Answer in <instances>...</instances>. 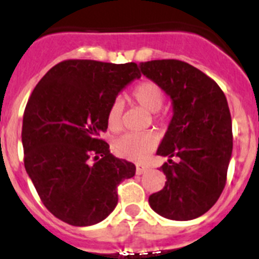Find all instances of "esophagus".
<instances>
[{"label": "esophagus", "mask_w": 259, "mask_h": 259, "mask_svg": "<svg viewBox=\"0 0 259 259\" xmlns=\"http://www.w3.org/2000/svg\"><path fill=\"white\" fill-rule=\"evenodd\" d=\"M148 170V167L145 165H141V163H138L136 165V174H143Z\"/></svg>", "instance_id": "obj_1"}]
</instances>
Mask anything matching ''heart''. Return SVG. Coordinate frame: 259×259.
<instances>
[{
  "label": "heart",
  "instance_id": "obj_1",
  "mask_svg": "<svg viewBox=\"0 0 259 259\" xmlns=\"http://www.w3.org/2000/svg\"><path fill=\"white\" fill-rule=\"evenodd\" d=\"M131 97L148 112H157L163 105V90L154 81L147 79L134 88ZM121 124V103L114 101L107 111V125L111 131H118ZM156 147V138L152 134H125L116 139L114 151L127 160L141 161Z\"/></svg>",
  "mask_w": 259,
  "mask_h": 259
}]
</instances>
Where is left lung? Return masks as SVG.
Here are the masks:
<instances>
[{"label":"left lung","instance_id":"8db88e82","mask_svg":"<svg viewBox=\"0 0 259 259\" xmlns=\"http://www.w3.org/2000/svg\"><path fill=\"white\" fill-rule=\"evenodd\" d=\"M140 69L170 96L174 112L157 149L169 157L161 166L166 182L149 196V204L170 220H193L218 202L225 187L233 148L228 102L213 79L185 61L152 60Z\"/></svg>","mask_w":259,"mask_h":259}]
</instances>
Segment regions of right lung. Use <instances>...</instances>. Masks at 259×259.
Wrapping results in <instances>:
<instances>
[{
	"label": "right lung",
	"instance_id": "right-lung-1",
	"mask_svg": "<svg viewBox=\"0 0 259 259\" xmlns=\"http://www.w3.org/2000/svg\"><path fill=\"white\" fill-rule=\"evenodd\" d=\"M138 64L64 60L35 86L24 108V167L46 208L61 222L88 227L118 204V185L136 166L101 139L107 111Z\"/></svg>",
	"mask_w": 259,
	"mask_h": 259
}]
</instances>
